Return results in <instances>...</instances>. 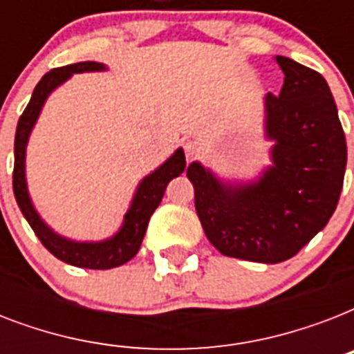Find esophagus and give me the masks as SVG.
<instances>
[{
  "instance_id": "1",
  "label": "esophagus",
  "mask_w": 354,
  "mask_h": 354,
  "mask_svg": "<svg viewBox=\"0 0 354 354\" xmlns=\"http://www.w3.org/2000/svg\"><path fill=\"white\" fill-rule=\"evenodd\" d=\"M183 152H185V158H187V161H191L194 156L198 154V143H196V141H193V139H187V141L183 143Z\"/></svg>"
}]
</instances>
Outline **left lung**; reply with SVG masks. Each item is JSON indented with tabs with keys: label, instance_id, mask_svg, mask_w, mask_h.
<instances>
[{
	"label": "left lung",
	"instance_id": "8db88e82",
	"mask_svg": "<svg viewBox=\"0 0 354 354\" xmlns=\"http://www.w3.org/2000/svg\"><path fill=\"white\" fill-rule=\"evenodd\" d=\"M285 82L264 97L272 165L257 182L226 183L193 161L187 178L205 236L227 257L275 264L294 257L335 213L347 163L346 133L327 80L275 57Z\"/></svg>",
	"mask_w": 354,
	"mask_h": 354
}]
</instances>
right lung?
<instances>
[{
	"label": "right lung",
	"mask_w": 354,
	"mask_h": 354,
	"mask_svg": "<svg viewBox=\"0 0 354 354\" xmlns=\"http://www.w3.org/2000/svg\"><path fill=\"white\" fill-rule=\"evenodd\" d=\"M106 66L101 62H79L69 64L64 68L51 69L49 73L41 77L36 84L29 104L21 113L16 128V138H14V172H12V189L16 202L24 216L32 227V232L40 239V242L64 263L73 264L79 268L91 270H108L121 266L128 263L130 259L139 252L141 242H143L145 232L149 226V221L156 207L160 205L163 193L172 178L180 176L185 169V154L182 149H178L169 160L145 176L138 185V191L133 194L132 204L128 207L122 226L113 236L101 242H79L58 235L41 221L38 211L30 202L27 182H25V149L27 141L32 132L36 119L40 115L41 106L47 101V97L53 90L66 82L73 73H84V71H104Z\"/></svg>",
	"instance_id": "right-lung-1"
}]
</instances>
